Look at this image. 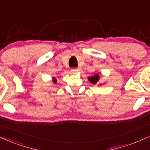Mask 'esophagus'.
Instances as JSON below:
<instances>
[{"instance_id":"esophagus-1","label":"esophagus","mask_w":150,"mask_h":150,"mask_svg":"<svg viewBox=\"0 0 150 150\" xmlns=\"http://www.w3.org/2000/svg\"><path fill=\"white\" fill-rule=\"evenodd\" d=\"M78 71H79V70L77 69H71V72L73 73H77V72H78Z\"/></svg>"}]
</instances>
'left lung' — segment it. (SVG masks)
<instances>
[{
  "instance_id": "1",
  "label": "left lung",
  "mask_w": 150,
  "mask_h": 150,
  "mask_svg": "<svg viewBox=\"0 0 150 150\" xmlns=\"http://www.w3.org/2000/svg\"><path fill=\"white\" fill-rule=\"evenodd\" d=\"M99 79H100V77H99V75L97 73H96L93 76L91 77H88V80L90 81L91 83H92L93 84H96L98 83V81H99Z\"/></svg>"
}]
</instances>
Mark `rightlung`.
Segmentation results:
<instances>
[{
    "instance_id": "1",
    "label": "right lung",
    "mask_w": 150,
    "mask_h": 150,
    "mask_svg": "<svg viewBox=\"0 0 150 150\" xmlns=\"http://www.w3.org/2000/svg\"><path fill=\"white\" fill-rule=\"evenodd\" d=\"M53 82H54V83H56L57 82V80H56L55 79H53Z\"/></svg>"
}]
</instances>
